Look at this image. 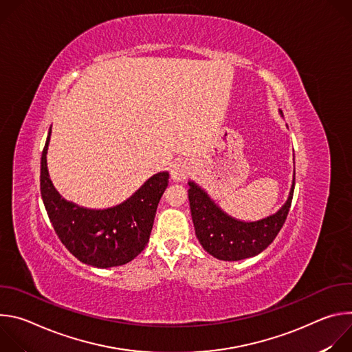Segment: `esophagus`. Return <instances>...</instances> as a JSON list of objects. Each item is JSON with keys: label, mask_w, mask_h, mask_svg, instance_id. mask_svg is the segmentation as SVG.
Returning a JSON list of instances; mask_svg holds the SVG:
<instances>
[{"label": "esophagus", "mask_w": 352, "mask_h": 352, "mask_svg": "<svg viewBox=\"0 0 352 352\" xmlns=\"http://www.w3.org/2000/svg\"><path fill=\"white\" fill-rule=\"evenodd\" d=\"M192 173V167L186 162H179L171 167V179L174 182H184Z\"/></svg>", "instance_id": "esophagus-1"}]
</instances>
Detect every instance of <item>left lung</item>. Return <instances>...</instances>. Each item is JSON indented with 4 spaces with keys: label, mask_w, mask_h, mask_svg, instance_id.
I'll use <instances>...</instances> for the list:
<instances>
[{
    "label": "left lung",
    "mask_w": 352,
    "mask_h": 352,
    "mask_svg": "<svg viewBox=\"0 0 352 352\" xmlns=\"http://www.w3.org/2000/svg\"><path fill=\"white\" fill-rule=\"evenodd\" d=\"M278 113L283 117V113ZM188 185L190 214L197 241L213 258L236 262L262 254L277 236L291 208L295 186V166L292 184L284 205L277 212L255 221H245L230 216L202 186L190 179Z\"/></svg>",
    "instance_id": "8db88e82"
}]
</instances>
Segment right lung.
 I'll return each instance as SVG.
<instances>
[{
	"label": "right lung",
	"instance_id": "obj_1",
	"mask_svg": "<svg viewBox=\"0 0 352 352\" xmlns=\"http://www.w3.org/2000/svg\"><path fill=\"white\" fill-rule=\"evenodd\" d=\"M48 131L41 153L40 190L48 219L58 238L82 263L109 269L135 259L148 242L160 199L168 186V173L160 171L143 182L124 202L89 209L67 200L50 179L47 150Z\"/></svg>",
	"mask_w": 352,
	"mask_h": 352
}]
</instances>
